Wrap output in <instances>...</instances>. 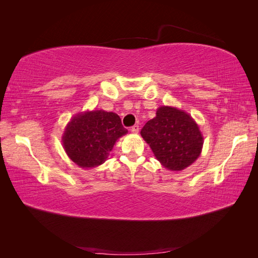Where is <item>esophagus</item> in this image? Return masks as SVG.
Masks as SVG:
<instances>
[{
	"mask_svg": "<svg viewBox=\"0 0 258 258\" xmlns=\"http://www.w3.org/2000/svg\"><path fill=\"white\" fill-rule=\"evenodd\" d=\"M139 129H140V128H139V124H135V126H132V127H131V129H130V130H131L132 132H134V134H138V132H139Z\"/></svg>",
	"mask_w": 258,
	"mask_h": 258,
	"instance_id": "34e87169",
	"label": "esophagus"
}]
</instances>
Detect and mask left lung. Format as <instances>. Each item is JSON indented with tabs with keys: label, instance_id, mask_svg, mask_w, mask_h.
<instances>
[{
	"label": "left lung",
	"instance_id": "8db88e82",
	"mask_svg": "<svg viewBox=\"0 0 258 258\" xmlns=\"http://www.w3.org/2000/svg\"><path fill=\"white\" fill-rule=\"evenodd\" d=\"M141 136L155 157L171 171H181L196 160L204 145V137L191 116L176 107L161 106L148 120Z\"/></svg>",
	"mask_w": 258,
	"mask_h": 258
}]
</instances>
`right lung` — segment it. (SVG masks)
Listing matches in <instances>:
<instances>
[{
  "label": "right lung",
  "mask_w": 258,
  "mask_h": 258,
  "mask_svg": "<svg viewBox=\"0 0 258 258\" xmlns=\"http://www.w3.org/2000/svg\"><path fill=\"white\" fill-rule=\"evenodd\" d=\"M128 132L120 117L102 110L80 113L68 123L63 136L64 151L81 168H95L106 160L115 142Z\"/></svg>",
  "instance_id": "right-lung-1"
}]
</instances>
